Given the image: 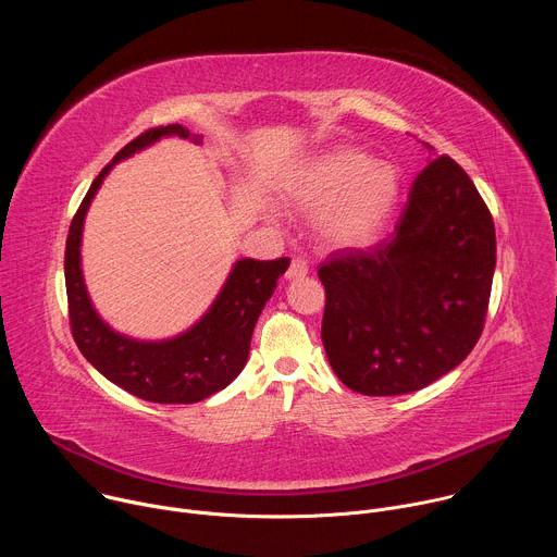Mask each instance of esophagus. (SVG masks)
Instances as JSON below:
<instances>
[{
	"label": "esophagus",
	"mask_w": 557,
	"mask_h": 557,
	"mask_svg": "<svg viewBox=\"0 0 557 557\" xmlns=\"http://www.w3.org/2000/svg\"><path fill=\"white\" fill-rule=\"evenodd\" d=\"M308 275V264L301 258H295L286 271V280H301Z\"/></svg>",
	"instance_id": "esophagus-1"
}]
</instances>
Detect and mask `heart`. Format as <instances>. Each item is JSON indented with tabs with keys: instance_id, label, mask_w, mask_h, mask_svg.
I'll return each instance as SVG.
<instances>
[{
	"instance_id": "obj_1",
	"label": "heart",
	"mask_w": 557,
	"mask_h": 557,
	"mask_svg": "<svg viewBox=\"0 0 557 557\" xmlns=\"http://www.w3.org/2000/svg\"><path fill=\"white\" fill-rule=\"evenodd\" d=\"M401 181L387 163L355 147L317 153L286 181L284 196L306 213L322 211L317 228L337 249L368 247L387 222Z\"/></svg>"
}]
</instances>
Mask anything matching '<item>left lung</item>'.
<instances>
[{
    "label": "left lung",
    "instance_id": "8db88e82",
    "mask_svg": "<svg viewBox=\"0 0 557 557\" xmlns=\"http://www.w3.org/2000/svg\"><path fill=\"white\" fill-rule=\"evenodd\" d=\"M428 161L389 243L337 251L320 267L326 357L342 383L366 396L434 383L483 333L496 269L494 220L456 161Z\"/></svg>",
    "mask_w": 557,
    "mask_h": 557
}]
</instances>
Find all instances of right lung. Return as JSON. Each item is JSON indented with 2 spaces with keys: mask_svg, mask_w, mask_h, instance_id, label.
Instances as JSON below:
<instances>
[{
  "mask_svg": "<svg viewBox=\"0 0 557 557\" xmlns=\"http://www.w3.org/2000/svg\"><path fill=\"white\" fill-rule=\"evenodd\" d=\"M170 136L202 143L200 134H191L183 125L153 127L125 145L97 176L67 231L65 290L72 337L82 355L106 379L151 404H198L226 387L247 366L258 317L290 260H237L207 312L185 333L170 339H134L101 320L82 269L88 209L116 163Z\"/></svg>",
  "mask_w": 557,
  "mask_h": 557,
  "instance_id": "add662e5",
  "label": "right lung"
}]
</instances>
